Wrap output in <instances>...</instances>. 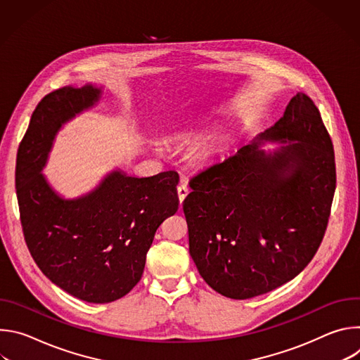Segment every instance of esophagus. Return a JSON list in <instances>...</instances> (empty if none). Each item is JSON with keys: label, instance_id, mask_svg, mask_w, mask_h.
Returning <instances> with one entry per match:
<instances>
[{"label": "esophagus", "instance_id": "esophagus-1", "mask_svg": "<svg viewBox=\"0 0 360 360\" xmlns=\"http://www.w3.org/2000/svg\"><path fill=\"white\" fill-rule=\"evenodd\" d=\"M188 193H189V188H188L186 182L182 179L181 184H179V186H178V198H179V202H181V203L184 202V199L186 198Z\"/></svg>", "mask_w": 360, "mask_h": 360}]
</instances>
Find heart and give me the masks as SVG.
I'll return each instance as SVG.
<instances>
[{"label": "heart", "instance_id": "heart-1", "mask_svg": "<svg viewBox=\"0 0 360 360\" xmlns=\"http://www.w3.org/2000/svg\"><path fill=\"white\" fill-rule=\"evenodd\" d=\"M214 148L215 146H214L212 142H205L200 146L199 152H198V160L199 161H208L214 155Z\"/></svg>", "mask_w": 360, "mask_h": 360}]
</instances>
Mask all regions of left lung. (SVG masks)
I'll use <instances>...</instances> for the list:
<instances>
[{
    "instance_id": "1",
    "label": "left lung",
    "mask_w": 360,
    "mask_h": 360,
    "mask_svg": "<svg viewBox=\"0 0 360 360\" xmlns=\"http://www.w3.org/2000/svg\"><path fill=\"white\" fill-rule=\"evenodd\" d=\"M265 140L285 145L266 154ZM189 186V253L214 290L249 299L292 281L321 246L336 188L333 143L314 101L297 92L274 127Z\"/></svg>"
}]
</instances>
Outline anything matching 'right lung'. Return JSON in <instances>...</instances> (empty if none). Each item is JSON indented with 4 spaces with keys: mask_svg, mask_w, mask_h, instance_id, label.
Wrapping results in <instances>:
<instances>
[{
    "mask_svg": "<svg viewBox=\"0 0 360 360\" xmlns=\"http://www.w3.org/2000/svg\"><path fill=\"white\" fill-rule=\"evenodd\" d=\"M101 89L64 86L32 112L17 155L15 186L25 243L41 272L67 293L108 303L141 279L160 225L178 211L175 171L148 178L114 171L92 192L63 199L41 169L63 124L98 102Z\"/></svg>",
    "mask_w": 360,
    "mask_h": 360,
    "instance_id": "1",
    "label": "right lung"
}]
</instances>
